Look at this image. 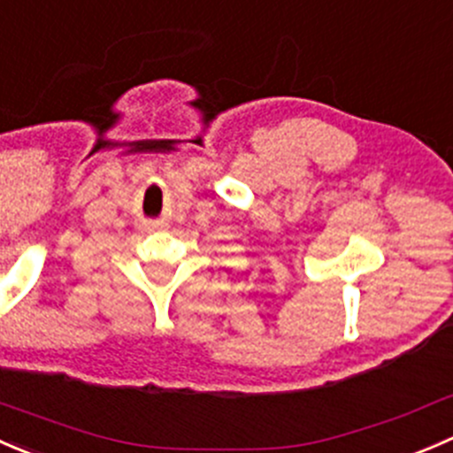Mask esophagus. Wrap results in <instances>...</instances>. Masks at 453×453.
I'll list each match as a JSON object with an SVG mask.
<instances>
[{
	"label": "esophagus",
	"mask_w": 453,
	"mask_h": 453,
	"mask_svg": "<svg viewBox=\"0 0 453 453\" xmlns=\"http://www.w3.org/2000/svg\"><path fill=\"white\" fill-rule=\"evenodd\" d=\"M145 228H147V231H151V228H158V225H154V222H147Z\"/></svg>",
	"instance_id": "1"
}]
</instances>
